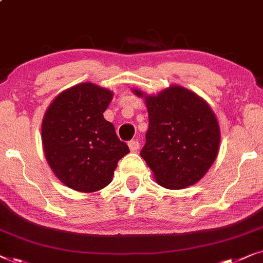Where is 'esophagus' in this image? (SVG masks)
Here are the masks:
<instances>
[{
	"label": "esophagus",
	"mask_w": 263,
	"mask_h": 263,
	"mask_svg": "<svg viewBox=\"0 0 263 263\" xmlns=\"http://www.w3.org/2000/svg\"><path fill=\"white\" fill-rule=\"evenodd\" d=\"M128 148L131 152H137L139 149V142L138 141H129L128 142Z\"/></svg>",
	"instance_id": "34e87169"
}]
</instances>
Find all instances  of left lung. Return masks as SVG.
I'll use <instances>...</instances> for the list:
<instances>
[{"instance_id":"8db88e82","label":"left lung","mask_w":263,"mask_h":263,"mask_svg":"<svg viewBox=\"0 0 263 263\" xmlns=\"http://www.w3.org/2000/svg\"><path fill=\"white\" fill-rule=\"evenodd\" d=\"M144 96L149 128L141 156L161 186L184 189L197 183L214 162L220 145L215 114L192 91L172 85L157 95Z\"/></svg>"}]
</instances>
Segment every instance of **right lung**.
Masks as SVG:
<instances>
[{
    "instance_id": "1",
    "label": "right lung",
    "mask_w": 263,
    "mask_h": 263,
    "mask_svg": "<svg viewBox=\"0 0 263 263\" xmlns=\"http://www.w3.org/2000/svg\"><path fill=\"white\" fill-rule=\"evenodd\" d=\"M113 92L92 83L62 91L45 111L42 143L45 159L66 186L95 192L113 179L119 160L129 153L103 117Z\"/></svg>"
}]
</instances>
